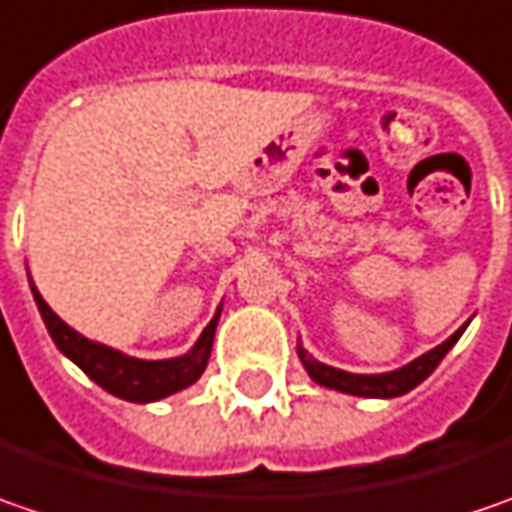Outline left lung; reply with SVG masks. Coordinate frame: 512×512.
<instances>
[{"label": "left lung", "instance_id": "8db88e82", "mask_svg": "<svg viewBox=\"0 0 512 512\" xmlns=\"http://www.w3.org/2000/svg\"><path fill=\"white\" fill-rule=\"evenodd\" d=\"M461 332H464V326L458 329L456 335H450L444 344L430 349L427 355H421V358H415L407 367L387 372V375H352V372H344V369L326 367L321 361H312L306 355V349H298V355L306 372L312 375V381H318L321 387L349 392V395H361V398H395V395H404L412 387H418L441 364V358L453 349V344L461 338Z\"/></svg>", "mask_w": 512, "mask_h": 512}]
</instances>
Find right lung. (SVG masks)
<instances>
[{
	"label": "right lung",
	"instance_id": "1",
	"mask_svg": "<svg viewBox=\"0 0 512 512\" xmlns=\"http://www.w3.org/2000/svg\"><path fill=\"white\" fill-rule=\"evenodd\" d=\"M31 289H34L39 315H42V321L48 326L54 344L59 346V352L68 355L91 381H97L105 392H111L117 398L134 401V404L160 401V398H166L171 392L191 387L203 375L206 364H209V352H212L214 329H217V315L220 312L203 329L200 341L194 344L189 355L168 358V361H140V358H128V355L117 352V349H108V346L82 338L68 323L56 318V312H51V306L36 292L34 283H31Z\"/></svg>",
	"mask_w": 512,
	"mask_h": 512
}]
</instances>
